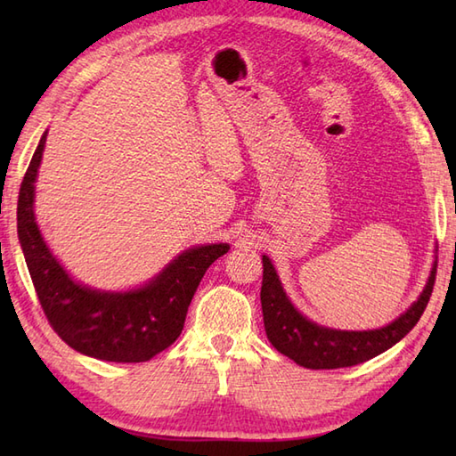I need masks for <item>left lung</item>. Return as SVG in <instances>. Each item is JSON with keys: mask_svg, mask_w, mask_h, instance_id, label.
Masks as SVG:
<instances>
[{"mask_svg": "<svg viewBox=\"0 0 456 456\" xmlns=\"http://www.w3.org/2000/svg\"><path fill=\"white\" fill-rule=\"evenodd\" d=\"M263 288H260V304L268 341L278 353L312 370H329V368L354 366L388 351L408 335L415 323L419 322L433 292L437 260L419 297L395 317L392 323L368 331H343L319 325L307 319L299 309L289 302L286 289L280 282L276 268L266 255H263Z\"/></svg>", "mask_w": 456, "mask_h": 456, "instance_id": "left-lung-1", "label": "left lung"}]
</instances>
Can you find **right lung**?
Returning <instances> with one entry per match:
<instances>
[{"label": "right lung", "mask_w": 456, "mask_h": 456, "mask_svg": "<svg viewBox=\"0 0 456 456\" xmlns=\"http://www.w3.org/2000/svg\"><path fill=\"white\" fill-rule=\"evenodd\" d=\"M45 142L46 131L19 190L17 235L48 323L66 345L86 356L110 362L151 361L180 337L203 274L229 245L182 250L147 284L127 292L80 284L53 255L37 225L35 182Z\"/></svg>", "instance_id": "obj_1"}]
</instances>
